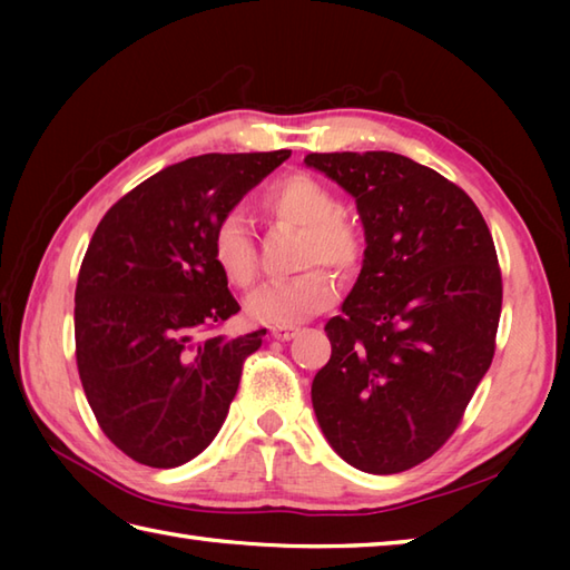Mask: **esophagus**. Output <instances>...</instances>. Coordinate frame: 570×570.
<instances>
[{
	"label": "esophagus",
	"instance_id": "34e87169",
	"mask_svg": "<svg viewBox=\"0 0 570 570\" xmlns=\"http://www.w3.org/2000/svg\"><path fill=\"white\" fill-rule=\"evenodd\" d=\"M296 333H298L296 325H274L272 328V335L276 337V341H292Z\"/></svg>",
	"mask_w": 570,
	"mask_h": 570
}]
</instances>
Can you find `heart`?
Listing matches in <instances>:
<instances>
[{"instance_id": "heart-1", "label": "heart", "mask_w": 570, "mask_h": 570, "mask_svg": "<svg viewBox=\"0 0 570 570\" xmlns=\"http://www.w3.org/2000/svg\"><path fill=\"white\" fill-rule=\"evenodd\" d=\"M264 210L274 220L304 229L298 264L311 266L292 278H274L245 301L249 321L262 325H296L335 304L337 282L325 264L341 274H353L362 264L365 239L343 210L337 193L311 174H292L264 193ZM213 262L233 286H249L257 276V247L247 217L239 210L217 220L210 239Z\"/></svg>"}]
</instances>
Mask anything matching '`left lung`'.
Returning a JSON list of instances; mask_svg holds the SVG:
<instances>
[{"label": "left lung", "instance_id": "left-lung-1", "mask_svg": "<svg viewBox=\"0 0 570 570\" xmlns=\"http://www.w3.org/2000/svg\"><path fill=\"white\" fill-rule=\"evenodd\" d=\"M357 203L365 259L328 365L311 386L333 451L394 475L451 439L490 370L502 274L485 217L463 188L392 151L308 154Z\"/></svg>", "mask_w": 570, "mask_h": 570}]
</instances>
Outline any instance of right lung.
<instances>
[{"label":"right lung","instance_id":"right-lung-1","mask_svg":"<svg viewBox=\"0 0 570 570\" xmlns=\"http://www.w3.org/2000/svg\"><path fill=\"white\" fill-rule=\"evenodd\" d=\"M292 151L203 154L154 174L105 213L76 286L85 396L119 451L149 468L203 453L266 331L203 335L239 304L213 262V229Z\"/></svg>","mask_w":570,"mask_h":570}]
</instances>
